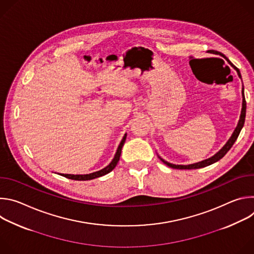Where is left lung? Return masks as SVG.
Returning a JSON list of instances; mask_svg holds the SVG:
<instances>
[{
  "mask_svg": "<svg viewBox=\"0 0 254 254\" xmlns=\"http://www.w3.org/2000/svg\"><path fill=\"white\" fill-rule=\"evenodd\" d=\"M227 61L230 63V61L227 59ZM231 66L237 71V74L238 76L241 78V74H240V71L237 67H235L232 63H230ZM245 115H246V101H245V96H244V88L242 87V110H241V115H240V119H239V122H238V125L235 128V130L233 131L231 137L228 139V141L226 142L225 146L218 152L217 154H215L213 157L207 159V160H204L202 162H199V163H195V164H191V165H174V164H171L165 160H163L161 157H159L161 159V161L166 164L167 166H169L170 168H173V169H181V170H191V169H200V168H204V167H207L211 164H214L216 163L217 161H219L220 159H222L226 154L227 152L231 149V147L233 146V143L235 142V140L237 139L239 133H240V130L242 129L243 126H244V122H245Z\"/></svg>",
  "mask_w": 254,
  "mask_h": 254,
  "instance_id": "1",
  "label": "left lung"
}]
</instances>
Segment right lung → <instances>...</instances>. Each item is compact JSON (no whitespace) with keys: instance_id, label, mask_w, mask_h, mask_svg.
Listing matches in <instances>:
<instances>
[{"instance_id":"1","label":"right lung","mask_w":254,"mask_h":254,"mask_svg":"<svg viewBox=\"0 0 254 254\" xmlns=\"http://www.w3.org/2000/svg\"><path fill=\"white\" fill-rule=\"evenodd\" d=\"M126 138H127V133L124 135L120 146L118 148V151L116 153V156L114 158V160L111 162V164L106 166L105 168H103L102 170L100 171H97V172H94V173H91V174H86V175H71V174H61V176L65 177V178H68V179H71V180H76V181H87V180H92V179H95V178H98V177H101V176H104L106 174H108L110 172H112L116 166L118 165V162L120 161V157H121V154H122V149H123V146L124 143L126 141Z\"/></svg>"}]
</instances>
